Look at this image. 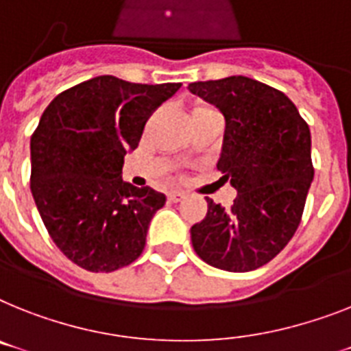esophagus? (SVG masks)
<instances>
[{
	"mask_svg": "<svg viewBox=\"0 0 351 351\" xmlns=\"http://www.w3.org/2000/svg\"><path fill=\"white\" fill-rule=\"evenodd\" d=\"M181 199H184V193H182V192H170L169 193V201L179 202Z\"/></svg>",
	"mask_w": 351,
	"mask_h": 351,
	"instance_id": "esophagus-1",
	"label": "esophagus"
}]
</instances>
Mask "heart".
Listing matches in <instances>:
<instances>
[{
    "instance_id": "obj_1",
    "label": "heart",
    "mask_w": 351,
    "mask_h": 351,
    "mask_svg": "<svg viewBox=\"0 0 351 351\" xmlns=\"http://www.w3.org/2000/svg\"><path fill=\"white\" fill-rule=\"evenodd\" d=\"M208 112H217L215 109L211 106H208V104H195V106L192 107V112H190V118H195V117H202V114H208Z\"/></svg>"
}]
</instances>
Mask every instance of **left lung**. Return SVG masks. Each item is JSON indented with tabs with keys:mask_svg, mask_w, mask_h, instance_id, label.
I'll return each instance as SVG.
<instances>
[{
	"mask_svg": "<svg viewBox=\"0 0 351 351\" xmlns=\"http://www.w3.org/2000/svg\"><path fill=\"white\" fill-rule=\"evenodd\" d=\"M188 89L224 114L217 169L237 190L231 208L208 199L192 226L195 253L211 267L247 273L276 256L296 233L314 179L311 129L282 91L242 75Z\"/></svg>",
	"mask_w": 351,
	"mask_h": 351,
	"instance_id": "1",
	"label": "left lung"
}]
</instances>
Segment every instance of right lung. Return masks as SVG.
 Wrapping results in <instances>:
<instances>
[{"instance_id": "obj_1", "label": "right lung", "mask_w": 351, "mask_h": 351, "mask_svg": "<svg viewBox=\"0 0 351 351\" xmlns=\"http://www.w3.org/2000/svg\"><path fill=\"white\" fill-rule=\"evenodd\" d=\"M181 84L102 75L53 98L30 140V188L55 245L78 267L112 273L141 254L167 197L121 179L149 117Z\"/></svg>"}]
</instances>
